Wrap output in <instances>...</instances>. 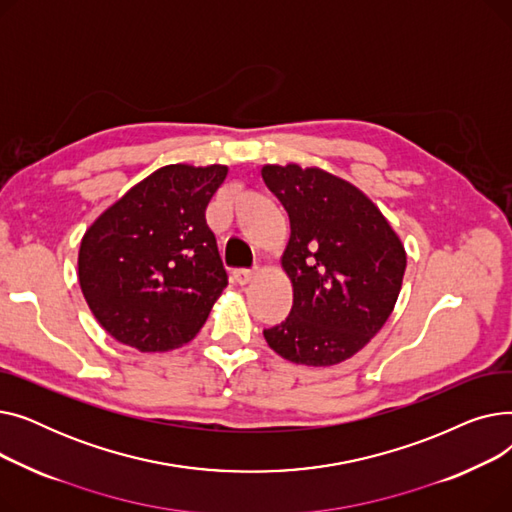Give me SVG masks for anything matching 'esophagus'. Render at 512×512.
Returning a JSON list of instances; mask_svg holds the SVG:
<instances>
[{
    "label": "esophagus",
    "mask_w": 512,
    "mask_h": 512,
    "mask_svg": "<svg viewBox=\"0 0 512 512\" xmlns=\"http://www.w3.org/2000/svg\"><path fill=\"white\" fill-rule=\"evenodd\" d=\"M253 276H255V272H253V270H245V267H240V270H234V272H232L234 282L240 284V286L249 284V282L253 280Z\"/></svg>",
    "instance_id": "1"
}]
</instances>
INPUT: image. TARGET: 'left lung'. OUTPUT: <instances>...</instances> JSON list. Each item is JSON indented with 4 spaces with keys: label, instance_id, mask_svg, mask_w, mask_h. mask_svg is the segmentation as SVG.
I'll list each match as a JSON object with an SVG mask.
<instances>
[{
    "label": "left lung",
    "instance_id": "1",
    "mask_svg": "<svg viewBox=\"0 0 512 512\" xmlns=\"http://www.w3.org/2000/svg\"><path fill=\"white\" fill-rule=\"evenodd\" d=\"M261 176L288 211L282 267L292 282L288 317L263 336L292 363L351 359L394 309L405 247L382 211L346 180L297 164L263 166Z\"/></svg>",
    "mask_w": 512,
    "mask_h": 512
}]
</instances>
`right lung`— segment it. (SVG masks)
Masks as SVG:
<instances>
[{
    "instance_id": "1",
    "label": "right lung",
    "mask_w": 512,
    "mask_h": 512,
    "mask_svg": "<svg viewBox=\"0 0 512 512\" xmlns=\"http://www.w3.org/2000/svg\"><path fill=\"white\" fill-rule=\"evenodd\" d=\"M226 166L155 170L85 232L78 282L101 328L141 353L193 340L228 274L205 209Z\"/></svg>"
}]
</instances>
